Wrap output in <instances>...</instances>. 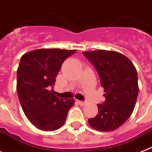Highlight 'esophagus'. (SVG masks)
<instances>
[{
    "instance_id": "34e87169",
    "label": "esophagus",
    "mask_w": 152,
    "mask_h": 152,
    "mask_svg": "<svg viewBox=\"0 0 152 152\" xmlns=\"http://www.w3.org/2000/svg\"><path fill=\"white\" fill-rule=\"evenodd\" d=\"M77 102H78V104L80 105V106H85V104H86V102H83V101H79V100H77Z\"/></svg>"
}]
</instances>
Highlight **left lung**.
Segmentation results:
<instances>
[{
  "label": "left lung",
  "instance_id": "1",
  "mask_svg": "<svg viewBox=\"0 0 152 152\" xmlns=\"http://www.w3.org/2000/svg\"><path fill=\"white\" fill-rule=\"evenodd\" d=\"M83 54L96 67L106 101L98 104L99 113L88 124L99 131H113L132 114L138 94L137 74L128 57L113 50H94Z\"/></svg>",
  "mask_w": 152,
  "mask_h": 152
}]
</instances>
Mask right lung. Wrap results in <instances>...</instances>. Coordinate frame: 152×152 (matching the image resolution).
I'll return each mask as SVG.
<instances>
[{
    "instance_id": "right-lung-1",
    "label": "right lung",
    "mask_w": 152,
    "mask_h": 152,
    "mask_svg": "<svg viewBox=\"0 0 152 152\" xmlns=\"http://www.w3.org/2000/svg\"><path fill=\"white\" fill-rule=\"evenodd\" d=\"M76 50L39 49L22 55L17 70V92L26 117L45 131L61 128L75 100L55 96L53 85L64 61Z\"/></svg>"
}]
</instances>
